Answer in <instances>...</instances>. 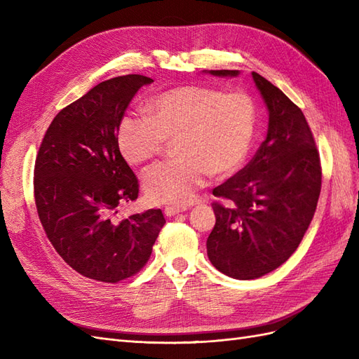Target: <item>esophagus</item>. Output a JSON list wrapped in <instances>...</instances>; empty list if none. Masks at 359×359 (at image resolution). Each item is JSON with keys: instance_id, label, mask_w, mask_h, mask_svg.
<instances>
[{"instance_id": "1", "label": "esophagus", "mask_w": 359, "mask_h": 359, "mask_svg": "<svg viewBox=\"0 0 359 359\" xmlns=\"http://www.w3.org/2000/svg\"><path fill=\"white\" fill-rule=\"evenodd\" d=\"M187 210H189L187 206H166V208H165V214H166L168 217H173V215H177V214L184 212V211H187Z\"/></svg>"}]
</instances>
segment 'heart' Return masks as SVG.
Returning <instances> with one entry per match:
<instances>
[{"mask_svg":"<svg viewBox=\"0 0 359 359\" xmlns=\"http://www.w3.org/2000/svg\"><path fill=\"white\" fill-rule=\"evenodd\" d=\"M256 130V106L243 91L189 85L147 103L145 118L126 116L116 144L127 163L144 166L173 142L177 160L148 170L144 191L154 203H189L211 173L226 177L245 161Z\"/></svg>","mask_w":359,"mask_h":359,"instance_id":"heart-1","label":"heart"}]
</instances>
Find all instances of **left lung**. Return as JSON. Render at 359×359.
Instances as JSON below:
<instances>
[{
	"label": "left lung",
	"instance_id": "obj_1",
	"mask_svg": "<svg viewBox=\"0 0 359 359\" xmlns=\"http://www.w3.org/2000/svg\"><path fill=\"white\" fill-rule=\"evenodd\" d=\"M236 78L240 70H205ZM268 109V132L248 165L215 187V226L206 253L220 273L236 280L262 277L293 255L316 211L322 170L311 130L299 107L253 72Z\"/></svg>",
	"mask_w": 359,
	"mask_h": 359
}]
</instances>
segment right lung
<instances>
[{"instance_id": "1", "label": "right lung", "mask_w": 359, "mask_h": 359, "mask_svg": "<svg viewBox=\"0 0 359 359\" xmlns=\"http://www.w3.org/2000/svg\"><path fill=\"white\" fill-rule=\"evenodd\" d=\"M151 82L126 74L95 85L53 118L36 158V206L50 244L74 271L104 283L139 273L166 223L160 210L112 219L118 205L139 193L119 153L118 126L140 86Z\"/></svg>"}]
</instances>
